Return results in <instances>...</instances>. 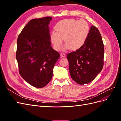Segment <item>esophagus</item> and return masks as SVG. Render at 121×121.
Segmentation results:
<instances>
[{"instance_id":"34e87169","label":"esophagus","mask_w":121,"mask_h":121,"mask_svg":"<svg viewBox=\"0 0 121 121\" xmlns=\"http://www.w3.org/2000/svg\"><path fill=\"white\" fill-rule=\"evenodd\" d=\"M60 56L61 57H65V54L64 53H60Z\"/></svg>"}]
</instances>
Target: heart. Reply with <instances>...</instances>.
I'll use <instances>...</instances> for the list:
<instances>
[{"instance_id": "1", "label": "heart", "mask_w": 121, "mask_h": 121, "mask_svg": "<svg viewBox=\"0 0 121 121\" xmlns=\"http://www.w3.org/2000/svg\"><path fill=\"white\" fill-rule=\"evenodd\" d=\"M55 30L50 35V40L53 48L59 50L63 45L64 39L65 47L76 50L85 43L89 33V26L84 20L65 19L55 26Z\"/></svg>"}]
</instances>
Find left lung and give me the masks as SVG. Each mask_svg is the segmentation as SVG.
I'll return each instance as SVG.
<instances>
[{
    "label": "left lung",
    "instance_id": "obj_1",
    "mask_svg": "<svg viewBox=\"0 0 121 121\" xmlns=\"http://www.w3.org/2000/svg\"><path fill=\"white\" fill-rule=\"evenodd\" d=\"M104 52L100 32L93 26L84 44L67 55L72 79L80 85L93 81L103 68Z\"/></svg>",
    "mask_w": 121,
    "mask_h": 121
}]
</instances>
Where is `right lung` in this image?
I'll use <instances>...</instances> for the list:
<instances>
[{"label":"right lung","mask_w":121,"mask_h":121,"mask_svg":"<svg viewBox=\"0 0 121 121\" xmlns=\"http://www.w3.org/2000/svg\"><path fill=\"white\" fill-rule=\"evenodd\" d=\"M52 17L31 20L18 36L16 58L19 73L31 85L45 86L52 79L60 53L51 46L48 25Z\"/></svg>","instance_id":"obj_1"}]
</instances>
